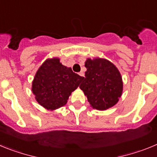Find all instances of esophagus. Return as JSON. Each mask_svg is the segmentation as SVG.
<instances>
[{
    "label": "esophagus",
    "instance_id": "obj_1",
    "mask_svg": "<svg viewBox=\"0 0 157 157\" xmlns=\"http://www.w3.org/2000/svg\"><path fill=\"white\" fill-rule=\"evenodd\" d=\"M79 75L80 76V77H84V72H80V73H79Z\"/></svg>",
    "mask_w": 157,
    "mask_h": 157
}]
</instances>
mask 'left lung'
I'll return each mask as SVG.
<instances>
[{
    "label": "left lung",
    "mask_w": 157,
    "mask_h": 157,
    "mask_svg": "<svg viewBox=\"0 0 157 157\" xmlns=\"http://www.w3.org/2000/svg\"><path fill=\"white\" fill-rule=\"evenodd\" d=\"M85 77L80 88L87 96L93 109L105 110L115 105L123 91L121 73L111 62L105 59H87Z\"/></svg>",
    "instance_id": "obj_1"
}]
</instances>
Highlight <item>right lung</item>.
Wrapping results in <instances>:
<instances>
[{
    "mask_svg": "<svg viewBox=\"0 0 157 157\" xmlns=\"http://www.w3.org/2000/svg\"><path fill=\"white\" fill-rule=\"evenodd\" d=\"M58 58L48 59L35 74L32 91L36 101L44 108L55 110L66 104L83 77L63 66Z\"/></svg>",
    "mask_w": 157,
    "mask_h": 157,
    "instance_id": "obj_1",
    "label": "right lung"
}]
</instances>
